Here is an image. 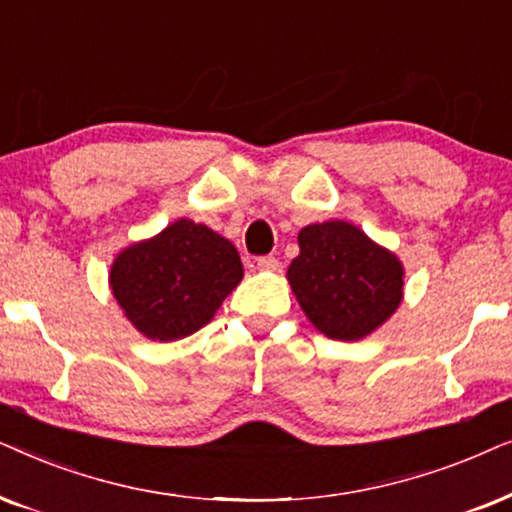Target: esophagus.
<instances>
[{"mask_svg": "<svg viewBox=\"0 0 512 512\" xmlns=\"http://www.w3.org/2000/svg\"><path fill=\"white\" fill-rule=\"evenodd\" d=\"M257 269H260V271H276L278 260H276V257H271V255L257 257Z\"/></svg>", "mask_w": 512, "mask_h": 512, "instance_id": "34e87169", "label": "esophagus"}]
</instances>
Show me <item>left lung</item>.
Masks as SVG:
<instances>
[{
	"label": "left lung",
	"mask_w": 512,
	"mask_h": 512,
	"mask_svg": "<svg viewBox=\"0 0 512 512\" xmlns=\"http://www.w3.org/2000/svg\"><path fill=\"white\" fill-rule=\"evenodd\" d=\"M288 269L299 306L325 337L358 342L403 302V264L353 224H309Z\"/></svg>",
	"instance_id": "8db88e82"
}]
</instances>
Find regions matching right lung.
Wrapping results in <instances>:
<instances>
[{
	"mask_svg": "<svg viewBox=\"0 0 512 512\" xmlns=\"http://www.w3.org/2000/svg\"><path fill=\"white\" fill-rule=\"evenodd\" d=\"M241 278L243 264L231 241L185 217L149 241L128 245L109 271L126 318L159 342L189 337L210 323Z\"/></svg>",
	"mask_w": 512,
	"mask_h": 512,
	"instance_id": "add662e5",
	"label": "right lung"
}]
</instances>
